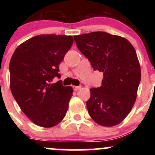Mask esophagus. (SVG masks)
Here are the masks:
<instances>
[{"label": "esophagus", "instance_id": "34e87169", "mask_svg": "<svg viewBox=\"0 0 155 155\" xmlns=\"http://www.w3.org/2000/svg\"><path fill=\"white\" fill-rule=\"evenodd\" d=\"M81 88V86H74V90H75V91H77V90H80Z\"/></svg>", "mask_w": 155, "mask_h": 155}]
</instances>
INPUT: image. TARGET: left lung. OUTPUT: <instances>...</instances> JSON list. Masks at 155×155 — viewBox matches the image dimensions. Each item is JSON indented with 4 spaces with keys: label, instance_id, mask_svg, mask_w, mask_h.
Segmentation results:
<instances>
[{
    "label": "left lung",
    "instance_id": "1",
    "mask_svg": "<svg viewBox=\"0 0 155 155\" xmlns=\"http://www.w3.org/2000/svg\"><path fill=\"white\" fill-rule=\"evenodd\" d=\"M78 49L95 71L104 74L100 87L90 90L89 114L97 124L112 127L122 122L136 102L140 81L136 51L123 37L106 32L74 35Z\"/></svg>",
    "mask_w": 155,
    "mask_h": 155
}]
</instances>
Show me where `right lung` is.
Segmentation results:
<instances>
[{
    "instance_id": "right-lung-1",
    "label": "right lung",
    "mask_w": 155,
    "mask_h": 155,
    "mask_svg": "<svg viewBox=\"0 0 155 155\" xmlns=\"http://www.w3.org/2000/svg\"><path fill=\"white\" fill-rule=\"evenodd\" d=\"M71 35H38L21 44L9 64L10 88L23 113L36 125L51 127L65 117L73 94L64 87L59 64L71 47Z\"/></svg>"
}]
</instances>
